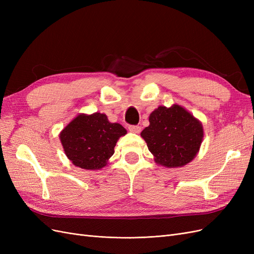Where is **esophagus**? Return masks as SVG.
<instances>
[{
    "mask_svg": "<svg viewBox=\"0 0 254 254\" xmlns=\"http://www.w3.org/2000/svg\"><path fill=\"white\" fill-rule=\"evenodd\" d=\"M128 129L130 132H133V133H140V131H141V127L137 125H129Z\"/></svg>",
    "mask_w": 254,
    "mask_h": 254,
    "instance_id": "1",
    "label": "esophagus"
}]
</instances>
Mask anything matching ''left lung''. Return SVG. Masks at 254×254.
Masks as SVG:
<instances>
[{
    "label": "left lung",
    "instance_id": "1",
    "mask_svg": "<svg viewBox=\"0 0 254 254\" xmlns=\"http://www.w3.org/2000/svg\"><path fill=\"white\" fill-rule=\"evenodd\" d=\"M156 162L165 167L190 163L200 148L201 123L179 105L160 106L149 115V126L141 132Z\"/></svg>",
    "mask_w": 254,
    "mask_h": 254
}]
</instances>
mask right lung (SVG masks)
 Here are the masks:
<instances>
[{"label": "right lung", "mask_w": 254, "mask_h": 254, "mask_svg": "<svg viewBox=\"0 0 254 254\" xmlns=\"http://www.w3.org/2000/svg\"><path fill=\"white\" fill-rule=\"evenodd\" d=\"M127 133L106 114H79L60 133L66 157L83 170H99L114 153L119 137Z\"/></svg>", "instance_id": "obj_1"}]
</instances>
